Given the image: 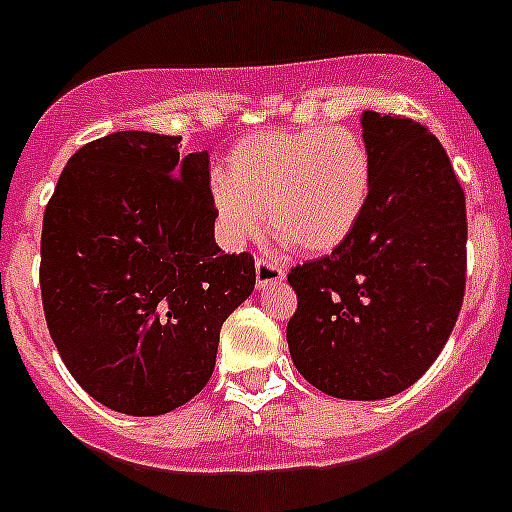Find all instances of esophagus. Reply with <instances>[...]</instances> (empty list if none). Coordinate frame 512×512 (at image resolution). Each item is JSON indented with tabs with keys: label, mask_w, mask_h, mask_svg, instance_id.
Here are the masks:
<instances>
[{
	"label": "esophagus",
	"mask_w": 512,
	"mask_h": 512,
	"mask_svg": "<svg viewBox=\"0 0 512 512\" xmlns=\"http://www.w3.org/2000/svg\"><path fill=\"white\" fill-rule=\"evenodd\" d=\"M281 281H284V269H281V266L271 264V261L266 259L256 261V289L276 287Z\"/></svg>",
	"instance_id": "obj_1"
}]
</instances>
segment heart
Wrapping results in <instances>:
<instances>
[{
    "label": "heart",
    "mask_w": 512,
    "mask_h": 512,
    "mask_svg": "<svg viewBox=\"0 0 512 512\" xmlns=\"http://www.w3.org/2000/svg\"><path fill=\"white\" fill-rule=\"evenodd\" d=\"M373 190V157L348 126L276 129L243 137L228 175L210 177V205L228 246L259 236L264 220L299 253H332L355 233ZM267 218H263V213Z\"/></svg>",
    "instance_id": "obj_1"
}]
</instances>
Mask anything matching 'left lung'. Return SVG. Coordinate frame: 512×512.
Wrapping results in <instances>:
<instances>
[{"mask_svg": "<svg viewBox=\"0 0 512 512\" xmlns=\"http://www.w3.org/2000/svg\"><path fill=\"white\" fill-rule=\"evenodd\" d=\"M373 190L353 236L289 274V355L304 381L348 401L414 386L454 330L467 208L447 152L414 119L363 111Z\"/></svg>", "mask_w": 512, "mask_h": 512, "instance_id": "8db88e82", "label": "left lung"}]
</instances>
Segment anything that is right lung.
Wrapping results in <instances>:
<instances>
[{
  "label": "right lung",
  "mask_w": 512,
  "mask_h": 512,
  "mask_svg": "<svg viewBox=\"0 0 512 512\" xmlns=\"http://www.w3.org/2000/svg\"><path fill=\"white\" fill-rule=\"evenodd\" d=\"M116 131L65 164L45 208L42 309L65 368L126 416H159L210 381L220 327L256 284L215 243L210 157Z\"/></svg>",
  "instance_id": "obj_1"
}]
</instances>
